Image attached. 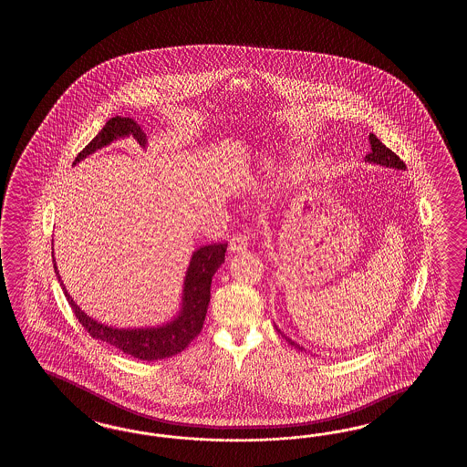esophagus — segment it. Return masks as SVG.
Here are the masks:
<instances>
[{"label":"esophagus","mask_w":467,"mask_h":467,"mask_svg":"<svg viewBox=\"0 0 467 467\" xmlns=\"http://www.w3.org/2000/svg\"><path fill=\"white\" fill-rule=\"evenodd\" d=\"M248 247V237L245 234H237L235 237L230 238L229 252L230 254H240L245 252Z\"/></svg>","instance_id":"1"}]
</instances>
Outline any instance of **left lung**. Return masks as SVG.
<instances>
[{"label": "left lung", "mask_w": 467, "mask_h": 467, "mask_svg": "<svg viewBox=\"0 0 467 467\" xmlns=\"http://www.w3.org/2000/svg\"><path fill=\"white\" fill-rule=\"evenodd\" d=\"M368 143H370V151L364 157V160H366L368 163H374V165L386 167V169L406 170V163L399 159L392 150H389L374 133L368 135ZM275 328H277V332L282 337H285V340H287L290 346H294V348H298V350H306V348H300L298 344H296L292 338H288L277 326H275Z\"/></svg>", "instance_id": "obj_1"}]
</instances>
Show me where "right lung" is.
<instances>
[{
	"mask_svg": "<svg viewBox=\"0 0 467 467\" xmlns=\"http://www.w3.org/2000/svg\"><path fill=\"white\" fill-rule=\"evenodd\" d=\"M127 137H133L143 149L149 147V137L145 135L143 130L140 129L135 119L129 117L109 119L99 135L79 151L73 165L93 155L95 151L109 147V143L119 139H127ZM225 250H227V244H212V245L197 248L192 254L189 267L183 278L179 312L167 322L160 326H149V327H113V326L101 324L97 318L89 317L88 314H85L79 306H77V302L71 298L68 290L63 285L60 272L55 262V254H51V257H53V267L63 288V294L73 308L79 324L85 327V330H88L89 336L105 344H109L111 348H119L130 358L150 362V360L171 358L179 354L199 336L207 316V308H209L212 277L225 262Z\"/></svg>",
	"mask_w": 467,
	"mask_h": 467,
	"instance_id": "right-lung-1",
	"label": "right lung"
}]
</instances>
